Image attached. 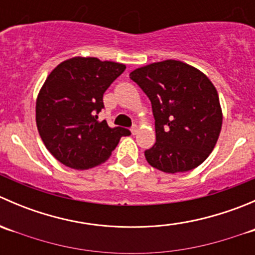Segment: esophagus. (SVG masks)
Wrapping results in <instances>:
<instances>
[{"instance_id":"34e87169","label":"esophagus","mask_w":255,"mask_h":255,"mask_svg":"<svg viewBox=\"0 0 255 255\" xmlns=\"http://www.w3.org/2000/svg\"><path fill=\"white\" fill-rule=\"evenodd\" d=\"M130 132H132V134H137V132H138V126H137V125H133L132 127H130Z\"/></svg>"}]
</instances>
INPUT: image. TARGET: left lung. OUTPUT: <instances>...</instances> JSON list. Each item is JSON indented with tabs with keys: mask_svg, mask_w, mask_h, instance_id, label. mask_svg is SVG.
<instances>
[{
	"mask_svg": "<svg viewBox=\"0 0 255 255\" xmlns=\"http://www.w3.org/2000/svg\"><path fill=\"white\" fill-rule=\"evenodd\" d=\"M129 78L151 102L156 142L144 151L164 173L192 170L204 163L222 127L218 94L205 74L179 60L135 69Z\"/></svg>",
	"mask_w": 255,
	"mask_h": 255,
	"instance_id": "8db88e82",
	"label": "left lung"
}]
</instances>
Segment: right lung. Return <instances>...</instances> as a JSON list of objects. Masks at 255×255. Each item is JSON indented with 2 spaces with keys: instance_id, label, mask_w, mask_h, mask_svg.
I'll use <instances>...</instances> for the list:
<instances>
[{
  "instance_id": "1",
  "label": "right lung",
  "mask_w": 255,
  "mask_h": 255,
  "mask_svg": "<svg viewBox=\"0 0 255 255\" xmlns=\"http://www.w3.org/2000/svg\"><path fill=\"white\" fill-rule=\"evenodd\" d=\"M125 70L123 64L78 56L51 71L38 95L35 121L56 160L78 170L95 168L111 156L121 137L130 134L97 116L105 109V91Z\"/></svg>"
}]
</instances>
